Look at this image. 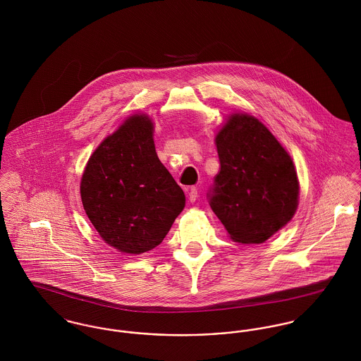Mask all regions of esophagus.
Here are the masks:
<instances>
[{"label": "esophagus", "instance_id": "1", "mask_svg": "<svg viewBox=\"0 0 361 361\" xmlns=\"http://www.w3.org/2000/svg\"><path fill=\"white\" fill-rule=\"evenodd\" d=\"M188 200H190V202H192V203L198 200V188H197V187H192V188L188 191Z\"/></svg>", "mask_w": 361, "mask_h": 361}]
</instances>
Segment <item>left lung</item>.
Segmentation results:
<instances>
[{
  "label": "left lung",
  "mask_w": 361,
  "mask_h": 361,
  "mask_svg": "<svg viewBox=\"0 0 361 361\" xmlns=\"http://www.w3.org/2000/svg\"><path fill=\"white\" fill-rule=\"evenodd\" d=\"M220 171L207 192L230 237L263 243L295 214L299 183L290 157L260 121L233 115L216 137Z\"/></svg>",
  "instance_id": "left-lung-1"
}]
</instances>
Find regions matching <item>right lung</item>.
I'll use <instances>...</instances> for the list:
<instances>
[{"label":"right lung","instance_id":"obj_1","mask_svg":"<svg viewBox=\"0 0 361 361\" xmlns=\"http://www.w3.org/2000/svg\"><path fill=\"white\" fill-rule=\"evenodd\" d=\"M152 133L148 116H131L95 149L81 178L90 221L124 253L158 246L185 204L183 190L157 155Z\"/></svg>","mask_w":361,"mask_h":361}]
</instances>
